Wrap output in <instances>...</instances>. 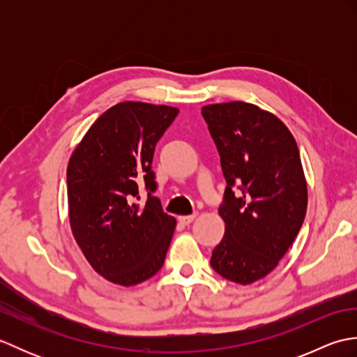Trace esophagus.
Returning <instances> with one entry per match:
<instances>
[{"mask_svg": "<svg viewBox=\"0 0 357 357\" xmlns=\"http://www.w3.org/2000/svg\"><path fill=\"white\" fill-rule=\"evenodd\" d=\"M196 218V215H190V216H179V222L184 224V225H188L193 222V219Z\"/></svg>", "mask_w": 357, "mask_h": 357, "instance_id": "1", "label": "esophagus"}]
</instances>
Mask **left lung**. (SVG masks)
<instances>
[{"instance_id":"1","label":"left lung","mask_w":357,"mask_h":357,"mask_svg":"<svg viewBox=\"0 0 357 357\" xmlns=\"http://www.w3.org/2000/svg\"><path fill=\"white\" fill-rule=\"evenodd\" d=\"M202 116L227 181L219 207L225 233L210 264L231 282L253 284L278 267L304 222L308 195L298 144L278 116L250 102L204 105Z\"/></svg>"}]
</instances>
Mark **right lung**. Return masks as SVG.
<instances>
[{"label":"right lung","instance_id":"add662e5","mask_svg":"<svg viewBox=\"0 0 357 357\" xmlns=\"http://www.w3.org/2000/svg\"><path fill=\"white\" fill-rule=\"evenodd\" d=\"M179 110L126 101L98 118L67 165L73 238L92 268L113 284L132 287L161 270L176 219L162 211L151 170L155 146ZM149 190L141 208L137 184Z\"/></svg>","mask_w":357,"mask_h":357}]
</instances>
